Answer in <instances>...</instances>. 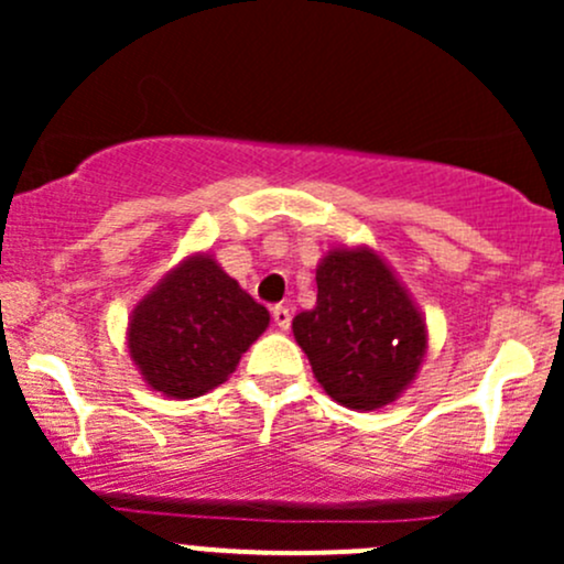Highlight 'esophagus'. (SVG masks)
<instances>
[{
  "label": "esophagus",
  "instance_id": "esophagus-1",
  "mask_svg": "<svg viewBox=\"0 0 564 564\" xmlns=\"http://www.w3.org/2000/svg\"><path fill=\"white\" fill-rule=\"evenodd\" d=\"M272 322H275L278 329L286 333L289 324H292V311H289L286 305H275V308H272Z\"/></svg>",
  "mask_w": 564,
  "mask_h": 564
}]
</instances>
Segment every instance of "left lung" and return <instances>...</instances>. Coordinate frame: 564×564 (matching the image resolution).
Listing matches in <instances>:
<instances>
[{
	"instance_id": "1",
	"label": "left lung",
	"mask_w": 564,
	"mask_h": 564,
	"mask_svg": "<svg viewBox=\"0 0 564 564\" xmlns=\"http://www.w3.org/2000/svg\"><path fill=\"white\" fill-rule=\"evenodd\" d=\"M292 329L324 392L357 412L395 401L429 351L417 303L368 246L324 253L316 267V305L294 316Z\"/></svg>"
}]
</instances>
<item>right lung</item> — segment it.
<instances>
[{"label":"right lung","instance_id":"obj_1","mask_svg":"<svg viewBox=\"0 0 564 564\" xmlns=\"http://www.w3.org/2000/svg\"><path fill=\"white\" fill-rule=\"evenodd\" d=\"M270 311L209 253H191L152 286L128 322L141 379L166 398H198L235 373Z\"/></svg>","mask_w":564,"mask_h":564}]
</instances>
